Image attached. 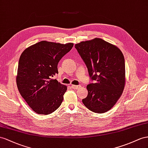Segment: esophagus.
<instances>
[{"label":"esophagus","instance_id":"1","mask_svg":"<svg viewBox=\"0 0 148 148\" xmlns=\"http://www.w3.org/2000/svg\"><path fill=\"white\" fill-rule=\"evenodd\" d=\"M72 88L74 89H77L78 88H79L81 87L80 85H78V86H76V85H72L71 86Z\"/></svg>","mask_w":148,"mask_h":148}]
</instances>
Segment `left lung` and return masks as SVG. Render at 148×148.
I'll list each match as a JSON object with an SVG mask.
<instances>
[{
	"mask_svg": "<svg viewBox=\"0 0 148 148\" xmlns=\"http://www.w3.org/2000/svg\"><path fill=\"white\" fill-rule=\"evenodd\" d=\"M88 67L94 83L87 86L85 106L94 112L103 113L116 104L122 95L126 82L125 62L122 52L116 45L99 38L75 45Z\"/></svg>",
	"mask_w": 148,
	"mask_h": 148,
	"instance_id": "1",
	"label": "left lung"
}]
</instances>
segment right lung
<instances>
[{
    "label": "right lung",
    "instance_id": "1",
    "mask_svg": "<svg viewBox=\"0 0 148 148\" xmlns=\"http://www.w3.org/2000/svg\"><path fill=\"white\" fill-rule=\"evenodd\" d=\"M73 43L40 41L25 49L18 61L16 83L21 95L39 114L54 112L61 104L67 86L53 79L58 64Z\"/></svg>",
    "mask_w": 148,
    "mask_h": 148
}]
</instances>
